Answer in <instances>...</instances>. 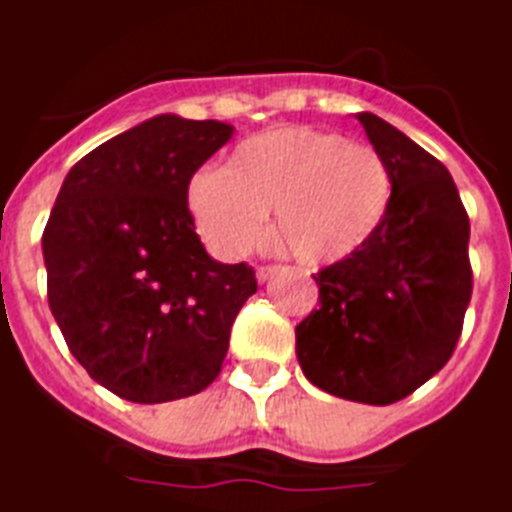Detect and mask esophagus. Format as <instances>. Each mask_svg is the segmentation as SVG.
<instances>
[{"label":"esophagus","instance_id":"obj_1","mask_svg":"<svg viewBox=\"0 0 512 512\" xmlns=\"http://www.w3.org/2000/svg\"><path fill=\"white\" fill-rule=\"evenodd\" d=\"M277 272H280V267H277V264H272V267H259L256 269V280H259V283H269V280H272Z\"/></svg>","mask_w":512,"mask_h":512}]
</instances>
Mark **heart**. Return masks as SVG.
Listing matches in <instances>:
<instances>
[{"label": "heart", "mask_w": 512, "mask_h": 512, "mask_svg": "<svg viewBox=\"0 0 512 512\" xmlns=\"http://www.w3.org/2000/svg\"><path fill=\"white\" fill-rule=\"evenodd\" d=\"M186 200L202 240L227 259L264 243L275 208L280 243L296 259L336 264L382 229L392 178L374 146L328 130L280 128L245 138L224 170H200Z\"/></svg>", "instance_id": "obj_1"}]
</instances>
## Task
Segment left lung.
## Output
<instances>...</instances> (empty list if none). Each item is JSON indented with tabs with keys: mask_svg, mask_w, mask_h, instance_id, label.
I'll list each match as a JSON object with an SVG mask.
<instances>
[{
	"mask_svg": "<svg viewBox=\"0 0 512 512\" xmlns=\"http://www.w3.org/2000/svg\"><path fill=\"white\" fill-rule=\"evenodd\" d=\"M355 117L390 170V213L363 251L315 275L320 307L296 326V358L328 395L387 406L457 347L473 293L470 219L433 154L376 114Z\"/></svg>",
	"mask_w": 512,
	"mask_h": 512,
	"instance_id": "1",
	"label": "left lung"
}]
</instances>
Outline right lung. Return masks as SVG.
Segmentation results:
<instances>
[{
  "label": "right lung",
  "instance_id": "right-lung-1",
  "mask_svg": "<svg viewBox=\"0 0 512 512\" xmlns=\"http://www.w3.org/2000/svg\"><path fill=\"white\" fill-rule=\"evenodd\" d=\"M216 120L157 114L63 178L42 253L47 301L71 355L133 403L197 395L219 376L248 264H221L194 232V170L232 138Z\"/></svg>",
  "mask_w": 512,
  "mask_h": 512
}]
</instances>
